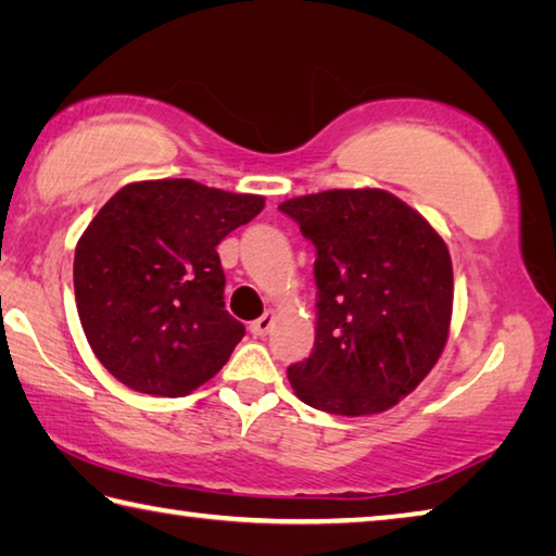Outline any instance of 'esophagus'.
I'll list each match as a JSON object with an SVG mask.
<instances>
[{"instance_id": "obj_1", "label": "esophagus", "mask_w": 556, "mask_h": 556, "mask_svg": "<svg viewBox=\"0 0 556 556\" xmlns=\"http://www.w3.org/2000/svg\"><path fill=\"white\" fill-rule=\"evenodd\" d=\"M271 324H275V312H265L250 324V331H252V336H267Z\"/></svg>"}]
</instances>
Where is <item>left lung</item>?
<instances>
[{"instance_id": "8db88e82", "label": "left lung", "mask_w": 556, "mask_h": 556, "mask_svg": "<svg viewBox=\"0 0 556 556\" xmlns=\"http://www.w3.org/2000/svg\"><path fill=\"white\" fill-rule=\"evenodd\" d=\"M279 211L316 244V343L289 368L296 397L341 417L394 407L448 341L454 267L444 238L382 188H331Z\"/></svg>"}]
</instances>
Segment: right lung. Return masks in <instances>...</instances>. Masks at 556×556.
I'll list each match as a JSON object with an SVG mask.
<instances>
[{
    "label": "right lung",
    "instance_id": "add662e5",
    "mask_svg": "<svg viewBox=\"0 0 556 556\" xmlns=\"http://www.w3.org/2000/svg\"><path fill=\"white\" fill-rule=\"evenodd\" d=\"M265 195L191 178L122 186L80 235L78 316L98 361L127 388L184 397L228 363L244 326L225 312L218 244Z\"/></svg>",
    "mask_w": 556,
    "mask_h": 556
}]
</instances>
